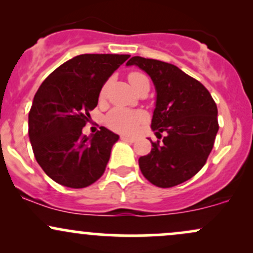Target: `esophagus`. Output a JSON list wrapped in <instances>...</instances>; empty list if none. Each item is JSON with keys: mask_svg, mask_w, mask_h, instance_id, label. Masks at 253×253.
Instances as JSON below:
<instances>
[{"mask_svg": "<svg viewBox=\"0 0 253 253\" xmlns=\"http://www.w3.org/2000/svg\"><path fill=\"white\" fill-rule=\"evenodd\" d=\"M121 140L128 141V143H134V141L137 140V138L129 137V135H121Z\"/></svg>", "mask_w": 253, "mask_h": 253, "instance_id": "esophagus-1", "label": "esophagus"}]
</instances>
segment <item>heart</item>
<instances>
[{"mask_svg":"<svg viewBox=\"0 0 253 253\" xmlns=\"http://www.w3.org/2000/svg\"><path fill=\"white\" fill-rule=\"evenodd\" d=\"M128 80L133 87L137 90L138 86L141 83L148 80V78L144 76L140 72H131L128 74ZM107 83L102 86L99 96L104 97L105 91H107ZM146 120V114L141 110H131L126 108L115 107L105 115L104 122L110 129L115 132L126 133V134H132L138 129V127Z\"/></svg>","mask_w":253,"mask_h":253,"instance_id":"b5f03b06","label":"heart"}]
</instances>
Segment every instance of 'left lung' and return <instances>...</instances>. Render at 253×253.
<instances>
[{
    "instance_id": "8db88e82",
    "label": "left lung",
    "mask_w": 253,
    "mask_h": 253,
    "mask_svg": "<svg viewBox=\"0 0 253 253\" xmlns=\"http://www.w3.org/2000/svg\"><path fill=\"white\" fill-rule=\"evenodd\" d=\"M151 77L157 91L151 127L158 139L139 158L143 175L157 187L168 188L196 175L207 163L218 131L217 107L207 87L171 63L133 56Z\"/></svg>"
}]
</instances>
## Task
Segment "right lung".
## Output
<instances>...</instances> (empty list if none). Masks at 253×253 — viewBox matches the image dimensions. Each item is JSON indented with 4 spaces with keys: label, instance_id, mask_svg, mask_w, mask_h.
<instances>
[{
    "label": "right lung",
    "instance_id": "1",
    "mask_svg": "<svg viewBox=\"0 0 253 253\" xmlns=\"http://www.w3.org/2000/svg\"><path fill=\"white\" fill-rule=\"evenodd\" d=\"M129 55L83 54L62 63L42 83L29 113L36 160L57 184L87 187L103 175L119 135L99 127L83 134L102 86Z\"/></svg>",
    "mask_w": 253,
    "mask_h": 253
}]
</instances>
